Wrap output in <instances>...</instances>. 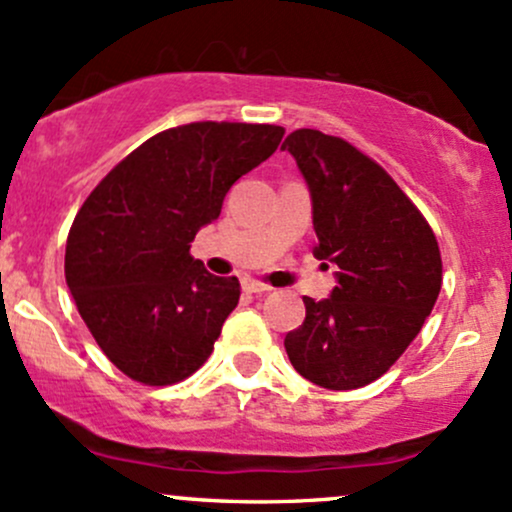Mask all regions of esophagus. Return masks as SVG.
<instances>
[{"instance_id": "1", "label": "esophagus", "mask_w": 512, "mask_h": 512, "mask_svg": "<svg viewBox=\"0 0 512 512\" xmlns=\"http://www.w3.org/2000/svg\"><path fill=\"white\" fill-rule=\"evenodd\" d=\"M244 290L251 292V295H263V292H268L271 287L266 283H261V280H254V278H246L244 280Z\"/></svg>"}]
</instances>
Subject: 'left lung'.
<instances>
[{"label":"left lung","mask_w":512,"mask_h":512,"mask_svg":"<svg viewBox=\"0 0 512 512\" xmlns=\"http://www.w3.org/2000/svg\"><path fill=\"white\" fill-rule=\"evenodd\" d=\"M312 193L317 258L338 266L329 300L285 336L292 367L333 392L375 382L418 336L440 295L442 258L428 220L375 159L343 137H285Z\"/></svg>","instance_id":"obj_1"}]
</instances>
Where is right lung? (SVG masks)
<instances>
[{
    "mask_svg": "<svg viewBox=\"0 0 512 512\" xmlns=\"http://www.w3.org/2000/svg\"><path fill=\"white\" fill-rule=\"evenodd\" d=\"M283 135L280 125L227 120L157 132L79 208L67 234V287L94 341L130 380L166 387L210 358L241 287L234 275L205 271L191 241Z\"/></svg>",
    "mask_w": 512,
    "mask_h": 512,
    "instance_id": "right-lung-1",
    "label": "right lung"
}]
</instances>
